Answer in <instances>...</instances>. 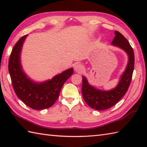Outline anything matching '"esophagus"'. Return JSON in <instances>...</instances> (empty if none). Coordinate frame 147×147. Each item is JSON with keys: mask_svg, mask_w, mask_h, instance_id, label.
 Here are the masks:
<instances>
[{"mask_svg": "<svg viewBox=\"0 0 147 147\" xmlns=\"http://www.w3.org/2000/svg\"><path fill=\"white\" fill-rule=\"evenodd\" d=\"M74 71L76 72H78V73H81L84 70V66L82 64L80 63H77L74 66Z\"/></svg>", "mask_w": 147, "mask_h": 147, "instance_id": "34e87169", "label": "esophagus"}]
</instances>
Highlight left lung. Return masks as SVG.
Listing matches in <instances>:
<instances>
[{
	"instance_id": "8db88e82",
	"label": "left lung",
	"mask_w": 147,
	"mask_h": 147,
	"mask_svg": "<svg viewBox=\"0 0 147 147\" xmlns=\"http://www.w3.org/2000/svg\"><path fill=\"white\" fill-rule=\"evenodd\" d=\"M112 45L123 49L128 56V62L125 71L121 76L115 88L109 91L101 90L90 85L88 80L83 76L82 95L85 102L90 107L102 111L110 108L117 103L125 95L131 81L135 64V55L129 43L121 33L115 31Z\"/></svg>"
}]
</instances>
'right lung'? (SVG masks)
I'll return each mask as SVG.
<instances>
[{"label": "right lung", "mask_w": 147, "mask_h": 147, "mask_svg": "<svg viewBox=\"0 0 147 147\" xmlns=\"http://www.w3.org/2000/svg\"><path fill=\"white\" fill-rule=\"evenodd\" d=\"M27 36L20 38L12 49L9 61V72L18 97L30 108L42 110L51 107L57 100L64 83L73 74V68L43 82L31 80L23 71L21 64L22 47Z\"/></svg>", "instance_id": "add662e5"}]
</instances>
